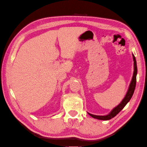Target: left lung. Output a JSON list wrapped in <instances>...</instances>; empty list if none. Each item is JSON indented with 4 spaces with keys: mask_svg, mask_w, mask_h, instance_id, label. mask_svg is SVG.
<instances>
[{
    "mask_svg": "<svg viewBox=\"0 0 147 147\" xmlns=\"http://www.w3.org/2000/svg\"><path fill=\"white\" fill-rule=\"evenodd\" d=\"M133 56V60H134V71L133 74V76H132L131 81L129 84V86L128 87V91H127L126 94L125 95V97L123 98V100H122V102L119 103L117 106L115 107L111 110L109 114L106 115H95L90 114L89 113H88V114L94 119H98V120H102V121H108V120L111 119L112 118L115 117L116 115L121 111L123 109V108L126 106V105L129 102V101L132 97V96L134 94L135 88H136V77L137 74H138V68H137V62L136 60V57L132 54Z\"/></svg>",
    "mask_w": 147,
    "mask_h": 147,
    "instance_id": "8db88e82",
    "label": "left lung"
}]
</instances>
